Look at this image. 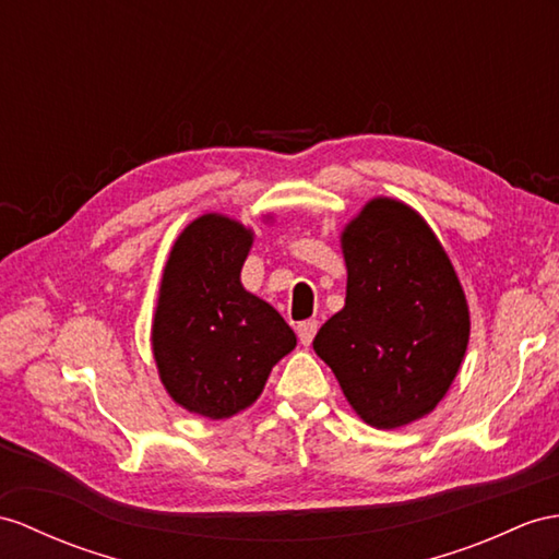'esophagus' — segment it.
Here are the masks:
<instances>
[{
	"instance_id": "34e87169",
	"label": "esophagus",
	"mask_w": 559,
	"mask_h": 559,
	"mask_svg": "<svg viewBox=\"0 0 559 559\" xmlns=\"http://www.w3.org/2000/svg\"><path fill=\"white\" fill-rule=\"evenodd\" d=\"M318 326L320 322L318 320H306L296 326V334H298V342H301L304 346H310L312 338H316L318 334Z\"/></svg>"
}]
</instances>
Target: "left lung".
Masks as SVG:
<instances>
[{
  "label": "left lung",
  "mask_w": 559,
  "mask_h": 559,
  "mask_svg": "<svg viewBox=\"0 0 559 559\" xmlns=\"http://www.w3.org/2000/svg\"><path fill=\"white\" fill-rule=\"evenodd\" d=\"M346 306L312 342L367 425L429 415L469 342V308L451 258L417 211L379 197L342 233Z\"/></svg>",
  "instance_id": "left-lung-1"
}]
</instances>
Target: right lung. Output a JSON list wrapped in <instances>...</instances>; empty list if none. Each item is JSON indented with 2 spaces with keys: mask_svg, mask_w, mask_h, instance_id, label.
I'll list each match as a JSON object with an SVG mask.
<instances>
[{
  "mask_svg": "<svg viewBox=\"0 0 559 559\" xmlns=\"http://www.w3.org/2000/svg\"><path fill=\"white\" fill-rule=\"evenodd\" d=\"M253 233L206 213L173 243L152 324L158 377L185 411L225 419L249 407L296 346L280 312L241 287Z\"/></svg>",
  "mask_w": 559,
  "mask_h": 559,
  "instance_id": "obj_1",
  "label": "right lung"
}]
</instances>
